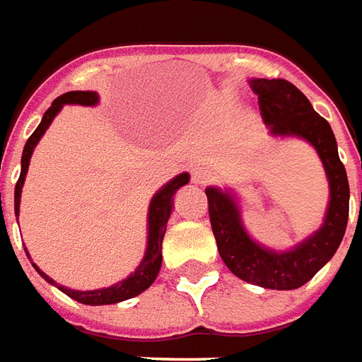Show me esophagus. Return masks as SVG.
<instances>
[{
  "mask_svg": "<svg viewBox=\"0 0 362 362\" xmlns=\"http://www.w3.org/2000/svg\"><path fill=\"white\" fill-rule=\"evenodd\" d=\"M210 171L209 169L204 168H194L193 169V183H197V185H206L210 181Z\"/></svg>",
  "mask_w": 362,
  "mask_h": 362,
  "instance_id": "obj_1",
  "label": "esophagus"
}]
</instances>
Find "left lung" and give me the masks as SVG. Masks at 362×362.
<instances>
[{
    "label": "left lung",
    "mask_w": 362,
    "mask_h": 362,
    "mask_svg": "<svg viewBox=\"0 0 362 362\" xmlns=\"http://www.w3.org/2000/svg\"><path fill=\"white\" fill-rule=\"evenodd\" d=\"M259 111L273 136H296L316 148L329 183L324 224L288 251H275L251 240L230 191L206 187L210 226L218 253L238 279L273 291L306 284L335 255L349 220V181L337 153L329 122L320 117L306 95L286 79H250Z\"/></svg>",
    "instance_id": "8db88e82"
}]
</instances>
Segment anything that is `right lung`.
<instances>
[{
  "label": "right lung",
  "instance_id": "right-lung-1",
  "mask_svg": "<svg viewBox=\"0 0 362 362\" xmlns=\"http://www.w3.org/2000/svg\"><path fill=\"white\" fill-rule=\"evenodd\" d=\"M97 103H99V95H97V91H68V93L60 95L58 99H54V103L50 105V109L45 112L40 124H38L37 130L30 134V138L27 140V144H25V150H23L21 175H19V181H17V185H15V214H17V218H19L21 191L23 185H25L27 171H29L30 156H33V150H35V146L38 144V140H40L42 134L46 132V128L50 127V122L54 120V117L60 112V109H62L64 105H86V107H93V105ZM189 179H191L189 173H181V175H177L175 179H171L168 185H163L158 193L153 194V199L150 201V209H148V245H146L144 259L140 261V265L136 267L134 273H130L124 281L112 284L109 288L74 291V288H68V286L54 283L52 279L46 275V273H42L35 263H33V267L37 269L38 275L42 276L46 283L58 286L64 294H68L70 298L78 300V302L87 304V306L117 304V302H122V300L134 298L140 292H144L146 288H150L153 281H156L158 273H160L161 242H163L165 228H168V220L169 216H171V210H173V197H175V193L181 187L189 183ZM17 222H19V220H17ZM27 257H29V253H27Z\"/></svg>",
  "mask_w": 362,
  "mask_h": 362
}]
</instances>
